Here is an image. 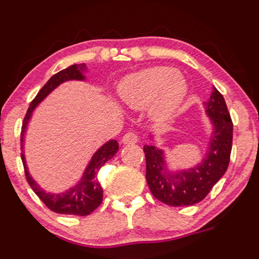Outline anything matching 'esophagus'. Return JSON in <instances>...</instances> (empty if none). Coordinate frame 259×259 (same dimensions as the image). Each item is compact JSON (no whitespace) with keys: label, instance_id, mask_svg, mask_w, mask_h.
<instances>
[{"label":"esophagus","instance_id":"obj_1","mask_svg":"<svg viewBox=\"0 0 259 259\" xmlns=\"http://www.w3.org/2000/svg\"><path fill=\"white\" fill-rule=\"evenodd\" d=\"M138 142V137H137L136 133L133 132H128L126 133L122 137V143L123 144H135V143Z\"/></svg>","mask_w":259,"mask_h":259}]
</instances>
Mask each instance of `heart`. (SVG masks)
I'll use <instances>...</instances> for the list:
<instances>
[{
    "mask_svg": "<svg viewBox=\"0 0 259 259\" xmlns=\"http://www.w3.org/2000/svg\"><path fill=\"white\" fill-rule=\"evenodd\" d=\"M122 103L132 110L149 106L155 123L166 124L176 118L188 96V84L178 70L154 66L127 76L118 87Z\"/></svg>",
    "mask_w": 259,
    "mask_h": 259,
    "instance_id": "obj_1",
    "label": "heart"
}]
</instances>
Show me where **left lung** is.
Wrapping results in <instances>:
<instances>
[{
    "instance_id": "8db88e82",
    "label": "left lung",
    "mask_w": 259,
    "mask_h": 259,
    "mask_svg": "<svg viewBox=\"0 0 259 259\" xmlns=\"http://www.w3.org/2000/svg\"><path fill=\"white\" fill-rule=\"evenodd\" d=\"M212 124L208 150L202 161L191 168L169 171L165 151L155 145H144L147 182L155 199L168 206H191L202 201L229 166L233 144V122L223 96L213 87L203 103ZM153 139V136H150Z\"/></svg>"
}]
</instances>
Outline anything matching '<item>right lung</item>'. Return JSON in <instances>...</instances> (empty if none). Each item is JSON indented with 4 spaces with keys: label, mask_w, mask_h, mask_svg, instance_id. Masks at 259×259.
<instances>
[{
    "label": "right lung",
    "mask_w": 259,
    "mask_h": 259,
    "mask_svg": "<svg viewBox=\"0 0 259 259\" xmlns=\"http://www.w3.org/2000/svg\"><path fill=\"white\" fill-rule=\"evenodd\" d=\"M87 71L86 64H74L69 68L62 70L53 75L47 83L39 90L37 96L32 100L27 109L25 117H24L23 127H21L20 143H21V160H23L24 169H25L26 181L29 183L31 189L35 191L41 201L47 206L51 211L56 213L62 214H72V215H88L96 209L103 201V189L98 181V172L104 166L106 161H109L115 156V154L118 150V143L115 139L106 142L103 144L96 153L93 154L92 159L84 169L82 178L77 182V184L71 187L70 189L65 190L64 193L52 194L47 193L42 189L39 185L36 183L35 179L30 176L29 169L26 167L25 155H24V137L27 128V123L30 122V118L32 116V112L36 109L39 103L44 100L46 97L50 94L52 91H54L59 84L64 83L66 81H84L86 76L83 74Z\"/></svg>",
    "instance_id": "1"
}]
</instances>
